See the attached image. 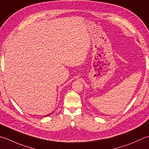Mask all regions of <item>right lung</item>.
I'll use <instances>...</instances> for the list:
<instances>
[{
	"label": "right lung",
	"instance_id": "right-lung-1",
	"mask_svg": "<svg viewBox=\"0 0 149 149\" xmlns=\"http://www.w3.org/2000/svg\"><path fill=\"white\" fill-rule=\"evenodd\" d=\"M49 114H48V115H47V116H49Z\"/></svg>",
	"mask_w": 149,
	"mask_h": 149
}]
</instances>
